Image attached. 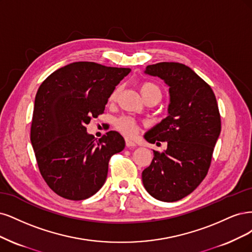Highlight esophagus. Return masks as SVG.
<instances>
[{
  "label": "esophagus",
  "mask_w": 252,
  "mask_h": 252,
  "mask_svg": "<svg viewBox=\"0 0 252 252\" xmlns=\"http://www.w3.org/2000/svg\"><path fill=\"white\" fill-rule=\"evenodd\" d=\"M126 148H135L136 147V143L133 141V140H131V139H126Z\"/></svg>",
  "instance_id": "esophagus-1"
}]
</instances>
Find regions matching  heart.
Wrapping results in <instances>:
<instances>
[{"label":"heart","instance_id":"b5f03b06","mask_svg":"<svg viewBox=\"0 0 252 252\" xmlns=\"http://www.w3.org/2000/svg\"><path fill=\"white\" fill-rule=\"evenodd\" d=\"M139 90L141 95L143 96V98L147 101L155 100L158 102L161 99L162 91L160 87L156 83L151 82V80H145V82H142L139 85ZM119 93H120V87H116L114 90L112 91L109 100L112 102L116 101L119 96ZM114 126L120 133H123L127 137L134 136L138 131V124L136 123V120L127 116H121L115 119Z\"/></svg>","mask_w":252,"mask_h":252}]
</instances>
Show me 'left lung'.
<instances>
[{"label": "left lung", "instance_id": "left-lung-1", "mask_svg": "<svg viewBox=\"0 0 252 252\" xmlns=\"http://www.w3.org/2000/svg\"><path fill=\"white\" fill-rule=\"evenodd\" d=\"M145 73L164 80L170 102L168 116L144 136L151 143L166 141L167 149L153 151L142 182L152 197L175 202L189 196L206 177L221 132L220 112L212 88L185 64L158 63Z\"/></svg>", "mask_w": 252, "mask_h": 252}]
</instances>
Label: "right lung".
Here are the masks:
<instances>
[{"label":"right lung","instance_id":"1","mask_svg":"<svg viewBox=\"0 0 252 252\" xmlns=\"http://www.w3.org/2000/svg\"><path fill=\"white\" fill-rule=\"evenodd\" d=\"M131 69L76 62L54 71L39 86L30 140L39 173L59 196L90 198L107 179L111 157L125 139L110 131L98 140L86 126L102 114L109 97Z\"/></svg>","mask_w":252,"mask_h":252}]
</instances>
